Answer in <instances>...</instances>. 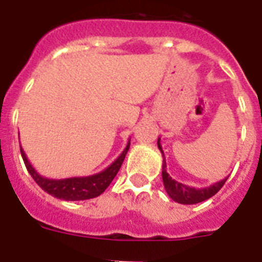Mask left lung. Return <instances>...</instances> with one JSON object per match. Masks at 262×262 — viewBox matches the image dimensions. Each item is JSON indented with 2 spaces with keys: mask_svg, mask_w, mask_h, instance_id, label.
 <instances>
[{
  "mask_svg": "<svg viewBox=\"0 0 262 262\" xmlns=\"http://www.w3.org/2000/svg\"><path fill=\"white\" fill-rule=\"evenodd\" d=\"M157 147H159L160 152L163 155V182L164 187H165L166 193L168 195L172 198L174 202L181 203V205H195V203L203 202V201L209 200L212 195L221 190L222 186L226 184L227 178L224 180H221V181L215 182V184L210 185L207 187H201V189H195V187L187 186V185L181 184V182L176 181L173 180L170 176L166 172V163H165V157H164V151L161 148V144H160V138L157 139Z\"/></svg>",
  "mask_w": 262,
  "mask_h": 262,
  "instance_id": "left-lung-1",
  "label": "left lung"
}]
</instances>
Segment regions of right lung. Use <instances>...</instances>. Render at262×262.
Here are the masks:
<instances>
[{
  "label": "right lung",
  "instance_id": "1",
  "mask_svg": "<svg viewBox=\"0 0 262 262\" xmlns=\"http://www.w3.org/2000/svg\"><path fill=\"white\" fill-rule=\"evenodd\" d=\"M129 148V140L127 143L123 152L117 157L114 163L110 164L102 172H98L96 174L85 176V177H69L61 178V180H52L45 176L39 174L35 168L31 165V163L27 159L26 154L20 147V155L25 161L27 170L34 178V181L39 185L45 191L51 194L55 198L64 201H85L90 198H96L101 195L103 191L107 189L111 181L114 180L117 173L119 172L120 166L123 164V160L126 157L127 151Z\"/></svg>",
  "mask_w": 262,
  "mask_h": 262
}]
</instances>
